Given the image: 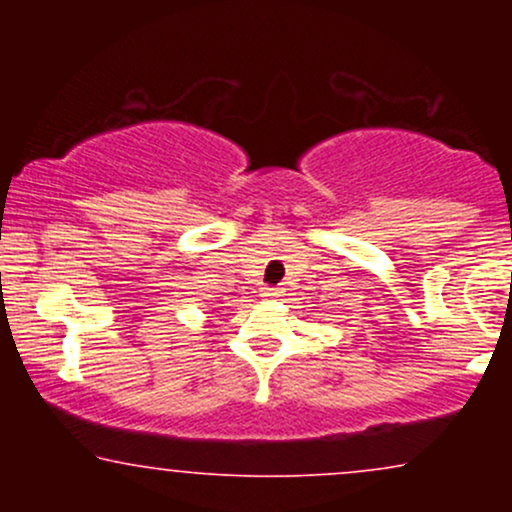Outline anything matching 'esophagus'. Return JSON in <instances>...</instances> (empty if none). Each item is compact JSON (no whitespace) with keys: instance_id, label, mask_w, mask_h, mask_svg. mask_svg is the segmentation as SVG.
I'll use <instances>...</instances> for the list:
<instances>
[{"instance_id":"obj_1","label":"esophagus","mask_w":512,"mask_h":512,"mask_svg":"<svg viewBox=\"0 0 512 512\" xmlns=\"http://www.w3.org/2000/svg\"><path fill=\"white\" fill-rule=\"evenodd\" d=\"M262 296H264V298H269V301H274V298H279V296H281V289H264V291H262Z\"/></svg>"}]
</instances>
